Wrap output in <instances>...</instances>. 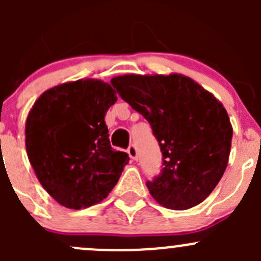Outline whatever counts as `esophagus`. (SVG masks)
Returning a JSON list of instances; mask_svg holds the SVG:
<instances>
[{
	"instance_id": "obj_1",
	"label": "esophagus",
	"mask_w": 261,
	"mask_h": 261,
	"mask_svg": "<svg viewBox=\"0 0 261 261\" xmlns=\"http://www.w3.org/2000/svg\"><path fill=\"white\" fill-rule=\"evenodd\" d=\"M127 152H128V155H130V158L131 159H134V160H138V149H136V146L134 145V144H131L130 146H128V149H127Z\"/></svg>"
}]
</instances>
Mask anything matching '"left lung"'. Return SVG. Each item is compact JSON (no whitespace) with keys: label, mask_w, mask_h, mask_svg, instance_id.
<instances>
[{"label":"left lung","mask_w":261,"mask_h":261,"mask_svg":"<svg viewBox=\"0 0 261 261\" xmlns=\"http://www.w3.org/2000/svg\"><path fill=\"white\" fill-rule=\"evenodd\" d=\"M112 86L149 121L163 152V169L146 181L152 198L169 210L203 202L218 184L230 156L232 126L223 105L192 78L125 74Z\"/></svg>","instance_id":"8db88e82"}]
</instances>
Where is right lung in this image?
<instances>
[{
  "label": "right lung",
  "mask_w": 261,
  "mask_h": 261,
  "mask_svg": "<svg viewBox=\"0 0 261 261\" xmlns=\"http://www.w3.org/2000/svg\"><path fill=\"white\" fill-rule=\"evenodd\" d=\"M116 101L111 84L87 78L48 89L29 112L30 164L43 188L67 208L103 201L130 160L110 144L105 116Z\"/></svg>",
  "instance_id": "1"
}]
</instances>
